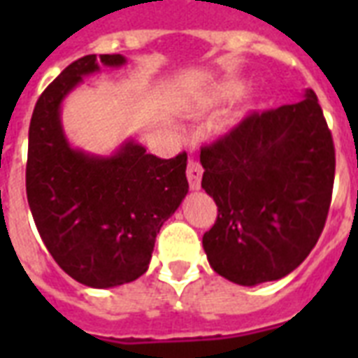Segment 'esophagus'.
Wrapping results in <instances>:
<instances>
[{"label": "esophagus", "mask_w": 358, "mask_h": 358, "mask_svg": "<svg viewBox=\"0 0 358 358\" xmlns=\"http://www.w3.org/2000/svg\"><path fill=\"white\" fill-rule=\"evenodd\" d=\"M201 178H202V167L199 163L189 162L187 165V180H189L191 189H201Z\"/></svg>", "instance_id": "34e87169"}]
</instances>
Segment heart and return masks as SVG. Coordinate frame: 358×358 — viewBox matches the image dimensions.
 <instances>
[{
  "label": "heart",
  "instance_id": "obj_1",
  "mask_svg": "<svg viewBox=\"0 0 358 358\" xmlns=\"http://www.w3.org/2000/svg\"><path fill=\"white\" fill-rule=\"evenodd\" d=\"M247 91V83L243 81H227L215 91V98L217 100H238Z\"/></svg>",
  "mask_w": 358,
  "mask_h": 358
}]
</instances>
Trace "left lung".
<instances>
[{
    "label": "left lung",
    "mask_w": 358,
    "mask_h": 358,
    "mask_svg": "<svg viewBox=\"0 0 358 358\" xmlns=\"http://www.w3.org/2000/svg\"><path fill=\"white\" fill-rule=\"evenodd\" d=\"M217 221L202 238L213 271L241 286L278 280L317 243L334 184V145L317 96L250 113L201 148Z\"/></svg>",
    "instance_id": "1"
}]
</instances>
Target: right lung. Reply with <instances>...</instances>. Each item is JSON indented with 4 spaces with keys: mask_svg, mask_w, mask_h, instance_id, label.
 I'll return each mask as SVG.
<instances>
[{
    "mask_svg": "<svg viewBox=\"0 0 358 358\" xmlns=\"http://www.w3.org/2000/svg\"><path fill=\"white\" fill-rule=\"evenodd\" d=\"M120 53L69 64L36 100L29 124L25 189L42 241L59 267L89 288L131 282L148 269L156 236L187 195V154L162 159L128 139L96 156L70 146L61 122L64 98Z\"/></svg>",
    "mask_w": 358,
    "mask_h": 358,
    "instance_id": "obj_1",
    "label": "right lung"
}]
</instances>
